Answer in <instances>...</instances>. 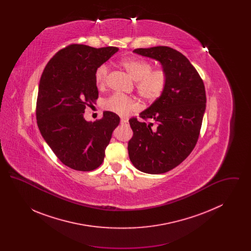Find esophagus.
Returning <instances> with one entry per match:
<instances>
[{
    "instance_id": "1",
    "label": "esophagus",
    "mask_w": 251,
    "mask_h": 251,
    "mask_svg": "<svg viewBox=\"0 0 251 251\" xmlns=\"http://www.w3.org/2000/svg\"><path fill=\"white\" fill-rule=\"evenodd\" d=\"M120 123H121V124H127V123H128V120L121 118V120H120Z\"/></svg>"
}]
</instances>
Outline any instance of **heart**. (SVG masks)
<instances>
[{
	"mask_svg": "<svg viewBox=\"0 0 251 251\" xmlns=\"http://www.w3.org/2000/svg\"><path fill=\"white\" fill-rule=\"evenodd\" d=\"M120 65L135 81L136 92L144 100L154 102L165 93L168 83V75L165 70H153L150 62L132 57L120 60ZM107 76V65L101 64L96 69L94 78L99 88L105 86ZM103 107L119 116H126L131 111L138 110L139 104L131 97L114 94L104 101Z\"/></svg>",
	"mask_w": 251,
	"mask_h": 251,
	"instance_id": "1",
	"label": "heart"
}]
</instances>
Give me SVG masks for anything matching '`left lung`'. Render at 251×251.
<instances>
[{
    "label": "left lung",
    "instance_id": "8db88e82",
    "mask_svg": "<svg viewBox=\"0 0 251 251\" xmlns=\"http://www.w3.org/2000/svg\"><path fill=\"white\" fill-rule=\"evenodd\" d=\"M133 52L160 61L168 83L163 96L140 114L144 121L129 120L133 132L128 143L129 157L142 172L166 173L196 147L206 107L205 86L190 61L174 49L158 46Z\"/></svg>",
    "mask_w": 251,
    "mask_h": 251
}]
</instances>
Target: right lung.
Listing matches in <instances>:
<instances>
[{
    "mask_svg": "<svg viewBox=\"0 0 251 251\" xmlns=\"http://www.w3.org/2000/svg\"><path fill=\"white\" fill-rule=\"evenodd\" d=\"M118 50L71 44L52 56L41 75L37 126L53 153L72 169L91 171L100 167L112 132L120 124V117L112 112L94 122L84 119L85 108L99 96L96 69Z\"/></svg>",
    "mask_w": 251,
    "mask_h": 251,
    "instance_id": "1",
    "label": "right lung"
}]
</instances>
